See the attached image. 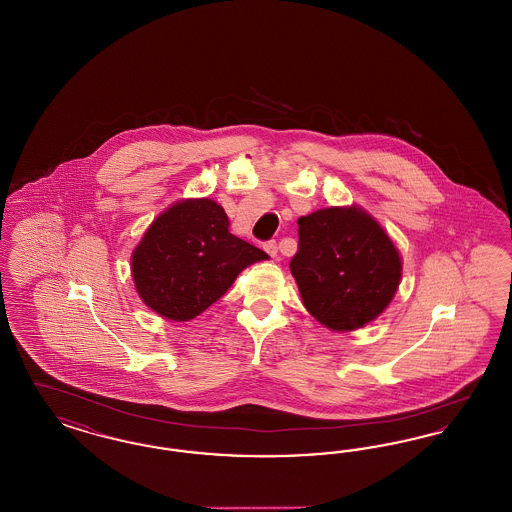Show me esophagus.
<instances>
[{
	"label": "esophagus",
	"mask_w": 512,
	"mask_h": 512,
	"mask_svg": "<svg viewBox=\"0 0 512 512\" xmlns=\"http://www.w3.org/2000/svg\"><path fill=\"white\" fill-rule=\"evenodd\" d=\"M265 251L272 257V259H280V246L274 242V240H270V242H266Z\"/></svg>",
	"instance_id": "obj_1"
}]
</instances>
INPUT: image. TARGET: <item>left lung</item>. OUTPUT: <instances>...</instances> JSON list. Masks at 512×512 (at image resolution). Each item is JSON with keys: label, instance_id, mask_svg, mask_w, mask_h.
I'll use <instances>...</instances> for the list:
<instances>
[{"label": "left lung", "instance_id": "1", "mask_svg": "<svg viewBox=\"0 0 512 512\" xmlns=\"http://www.w3.org/2000/svg\"><path fill=\"white\" fill-rule=\"evenodd\" d=\"M289 268L308 312L326 328L350 331L389 307L402 261L387 232L360 207H328L297 221Z\"/></svg>", "mask_w": 512, "mask_h": 512}]
</instances>
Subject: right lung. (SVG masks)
Returning <instances> with one entry per match:
<instances>
[{"instance_id": "add662e5", "label": "right lung", "mask_w": 512, "mask_h": 512, "mask_svg": "<svg viewBox=\"0 0 512 512\" xmlns=\"http://www.w3.org/2000/svg\"><path fill=\"white\" fill-rule=\"evenodd\" d=\"M225 209L213 200H186L164 211L133 251V280L144 303L186 322L219 301L263 249L228 232Z\"/></svg>"}]
</instances>
